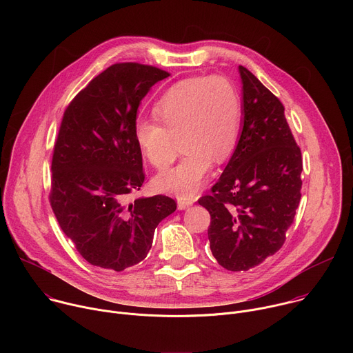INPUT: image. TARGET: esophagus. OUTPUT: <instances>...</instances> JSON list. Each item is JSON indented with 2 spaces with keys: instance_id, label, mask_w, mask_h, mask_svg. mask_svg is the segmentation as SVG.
<instances>
[{
  "instance_id": "34e87169",
  "label": "esophagus",
  "mask_w": 353,
  "mask_h": 353,
  "mask_svg": "<svg viewBox=\"0 0 353 353\" xmlns=\"http://www.w3.org/2000/svg\"><path fill=\"white\" fill-rule=\"evenodd\" d=\"M194 204L192 198H179L177 199V207L179 210H187L188 207H191Z\"/></svg>"
}]
</instances>
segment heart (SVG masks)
Returning <instances> with one entry per match:
<instances>
[{"label":"heart","mask_w":353,"mask_h":353,"mask_svg":"<svg viewBox=\"0 0 353 353\" xmlns=\"http://www.w3.org/2000/svg\"><path fill=\"white\" fill-rule=\"evenodd\" d=\"M155 114L162 122L138 119L134 139L157 169L177 155L176 139L185 150L181 161L154 179L158 191L191 198L208 179L214 159L222 162L236 145L241 123V97L225 77H194L176 82L158 100Z\"/></svg>","instance_id":"b5f03b06"}]
</instances>
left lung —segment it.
Returning <instances> with one entry per match:
<instances>
[{"label":"left lung","instance_id":"left-lung-1","mask_svg":"<svg viewBox=\"0 0 353 353\" xmlns=\"http://www.w3.org/2000/svg\"><path fill=\"white\" fill-rule=\"evenodd\" d=\"M241 132L211 195L198 199L208 210L210 247L229 271H248L283 245L300 203L301 161L281 100L247 68Z\"/></svg>","mask_w":353,"mask_h":353}]
</instances>
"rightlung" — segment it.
<instances>
[{
	"label": "right lung",
	"instance_id": "obj_1",
	"mask_svg": "<svg viewBox=\"0 0 353 353\" xmlns=\"http://www.w3.org/2000/svg\"><path fill=\"white\" fill-rule=\"evenodd\" d=\"M169 72L120 63L82 89L64 112L52 161L50 204L60 228L92 265L124 271L142 261L157 226L176 211L166 195L138 198L145 180L134 139L141 100Z\"/></svg>",
	"mask_w": 353,
	"mask_h": 353
}]
</instances>
